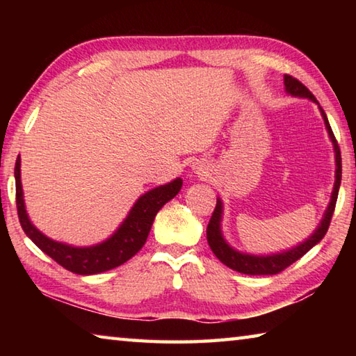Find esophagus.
Instances as JSON below:
<instances>
[{
	"instance_id": "1",
	"label": "esophagus",
	"mask_w": 356,
	"mask_h": 356,
	"mask_svg": "<svg viewBox=\"0 0 356 356\" xmlns=\"http://www.w3.org/2000/svg\"><path fill=\"white\" fill-rule=\"evenodd\" d=\"M206 171H207L206 166H202V165L195 166V172H196V174H206Z\"/></svg>"
}]
</instances>
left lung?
Wrapping results in <instances>:
<instances>
[{
  "label": "left lung",
  "instance_id": "obj_1",
  "mask_svg": "<svg viewBox=\"0 0 356 356\" xmlns=\"http://www.w3.org/2000/svg\"><path fill=\"white\" fill-rule=\"evenodd\" d=\"M284 89L289 95L292 97H300V99H309L314 102L318 106V111H321L325 129L328 131V136L331 143H333V150H334V161H336V172H334V186L333 191H331V197L327 209H325V213L322 216L321 222L316 227V231L311 234V236L300 242L298 245L292 246L291 250L273 252V254H250V252L238 251L232 248L231 245L226 242L225 236H222L221 231V221H222V201L221 197H216V207L212 213V218L209 221L207 226V242L210 250L213 251V254L220 259V261L226 265V267L236 270L238 273L243 275H276L282 272V270L287 268L289 265L298 261L301 256H305L312 246H316L321 240L325 237V234L328 231L331 216H333L336 201H337V193H339L341 186V177H342V165H341V150L337 146V141L333 135V130L330 127L328 118L322 106L318 105L314 95L309 92V89L301 84L298 80H295L291 75H284Z\"/></svg>",
  "mask_w": 356,
  "mask_h": 356
}]
</instances>
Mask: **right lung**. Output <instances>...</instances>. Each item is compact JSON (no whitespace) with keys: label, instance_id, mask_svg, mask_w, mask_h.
Segmentation results:
<instances>
[{"label":"right lung","instance_id":"right-lung-1","mask_svg":"<svg viewBox=\"0 0 356 356\" xmlns=\"http://www.w3.org/2000/svg\"><path fill=\"white\" fill-rule=\"evenodd\" d=\"M20 165L22 160L19 155L15 161L14 174L17 210H19V220L23 231L47 256H50L65 270L76 275L104 273L134 257L146 243L156 212L177 195L184 184V180L177 177L171 182L146 191L138 197L129 215L125 216V220L120 222L116 231L104 242L91 246H74L47 237L29 220L25 200H23Z\"/></svg>","mask_w":356,"mask_h":356}]
</instances>
